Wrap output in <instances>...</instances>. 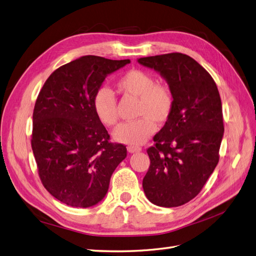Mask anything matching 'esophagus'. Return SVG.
<instances>
[{"label":"esophagus","instance_id":"esophagus-1","mask_svg":"<svg viewBox=\"0 0 256 256\" xmlns=\"http://www.w3.org/2000/svg\"><path fill=\"white\" fill-rule=\"evenodd\" d=\"M127 150L130 154H134V152H140L142 150L141 147H138V146H132V145H129L127 147Z\"/></svg>","mask_w":256,"mask_h":256}]
</instances>
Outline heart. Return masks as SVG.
<instances>
[{
  "mask_svg": "<svg viewBox=\"0 0 256 256\" xmlns=\"http://www.w3.org/2000/svg\"><path fill=\"white\" fill-rule=\"evenodd\" d=\"M118 88L125 95L140 99L138 115L142 116L134 122H122L113 131V138L118 143L141 145L156 130L157 124L166 122L172 113L174 98L166 85L156 83L154 76L140 69H131L118 81ZM92 109L104 126L112 127L118 122V106L113 92L100 88L92 97Z\"/></svg>",
  "mask_w": 256,
  "mask_h": 256,
  "instance_id": "1",
  "label": "heart"
}]
</instances>
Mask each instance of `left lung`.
I'll return each mask as SVG.
<instances>
[{
  "label": "left lung",
  "instance_id": "1",
  "mask_svg": "<svg viewBox=\"0 0 256 256\" xmlns=\"http://www.w3.org/2000/svg\"><path fill=\"white\" fill-rule=\"evenodd\" d=\"M154 69L171 90L174 106L147 150L150 166L143 189L161 207L188 203L202 190L219 161L224 134L218 88L196 60L182 53L138 58Z\"/></svg>",
  "mask_w": 256,
  "mask_h": 256
}]
</instances>
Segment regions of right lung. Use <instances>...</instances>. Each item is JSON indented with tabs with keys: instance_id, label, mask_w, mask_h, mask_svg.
Here are the masks:
<instances>
[{
	"instance_id": "right-lung-1",
	"label": "right lung",
	"mask_w": 256,
	"mask_h": 256,
	"mask_svg": "<svg viewBox=\"0 0 256 256\" xmlns=\"http://www.w3.org/2000/svg\"><path fill=\"white\" fill-rule=\"evenodd\" d=\"M85 56L60 66L44 82L33 113L32 150L38 173L52 196L68 206L102 202L126 146L110 136L92 109L106 78L129 64Z\"/></svg>"
}]
</instances>
